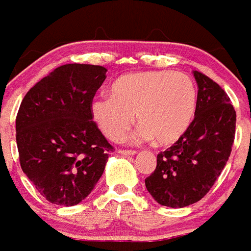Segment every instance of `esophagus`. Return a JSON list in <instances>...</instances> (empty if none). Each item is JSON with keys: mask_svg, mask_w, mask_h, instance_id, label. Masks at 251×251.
<instances>
[{"mask_svg": "<svg viewBox=\"0 0 251 251\" xmlns=\"http://www.w3.org/2000/svg\"><path fill=\"white\" fill-rule=\"evenodd\" d=\"M119 153L122 156H134L136 153V151H129V150H120Z\"/></svg>", "mask_w": 251, "mask_h": 251, "instance_id": "obj_1", "label": "esophagus"}]
</instances>
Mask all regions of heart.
Returning <instances> with one entry per match:
<instances>
[{"label":"heart","mask_w":251,"mask_h":251,"mask_svg":"<svg viewBox=\"0 0 251 251\" xmlns=\"http://www.w3.org/2000/svg\"><path fill=\"white\" fill-rule=\"evenodd\" d=\"M197 90L184 73L147 71L120 77L111 98L98 97L91 113L108 139L120 142L131 127L134 116L142 126L135 139L156 140L161 146L178 142L196 113Z\"/></svg>","instance_id":"1"}]
</instances>
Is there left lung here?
<instances>
[{"label":"left lung","instance_id":"obj_1","mask_svg":"<svg viewBox=\"0 0 251 251\" xmlns=\"http://www.w3.org/2000/svg\"><path fill=\"white\" fill-rule=\"evenodd\" d=\"M199 91L195 119L184 135L157 154L146 187L160 205L184 207L206 195L227 164L235 140L236 111L226 91L193 71Z\"/></svg>","mask_w":251,"mask_h":251}]
</instances>
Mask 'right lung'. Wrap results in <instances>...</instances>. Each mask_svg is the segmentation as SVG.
Listing matches in <instances>:
<instances>
[{"mask_svg": "<svg viewBox=\"0 0 251 251\" xmlns=\"http://www.w3.org/2000/svg\"><path fill=\"white\" fill-rule=\"evenodd\" d=\"M105 73L91 64L58 67L25 94L18 111L22 170L55 205L73 206L86 199L113 151L91 113Z\"/></svg>", "mask_w": 251, "mask_h": 251, "instance_id": "obj_1", "label": "right lung"}]
</instances>
